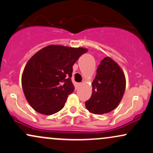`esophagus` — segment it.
I'll return each mask as SVG.
<instances>
[{
    "label": "esophagus",
    "instance_id": "esophagus-1",
    "mask_svg": "<svg viewBox=\"0 0 153 153\" xmlns=\"http://www.w3.org/2000/svg\"><path fill=\"white\" fill-rule=\"evenodd\" d=\"M78 85H79V86H80V85H82V83H78Z\"/></svg>",
    "mask_w": 153,
    "mask_h": 153
}]
</instances>
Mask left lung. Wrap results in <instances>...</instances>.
<instances>
[{"label":"left lung","instance_id":"obj_1","mask_svg":"<svg viewBox=\"0 0 153 153\" xmlns=\"http://www.w3.org/2000/svg\"><path fill=\"white\" fill-rule=\"evenodd\" d=\"M92 95L85 107L91 113L103 114L117 107L122 100L126 87L124 72L109 57L101 61L92 82Z\"/></svg>","mask_w":153,"mask_h":153}]
</instances>
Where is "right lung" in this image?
<instances>
[{"label":"right lung","mask_w":153,"mask_h":153,"mask_svg":"<svg viewBox=\"0 0 153 153\" xmlns=\"http://www.w3.org/2000/svg\"><path fill=\"white\" fill-rule=\"evenodd\" d=\"M87 51L52 45L31 57L23 72L22 84L26 100L35 111L51 115L64 107L68 95L74 91L73 65Z\"/></svg>","instance_id":"add662e5"}]
</instances>
